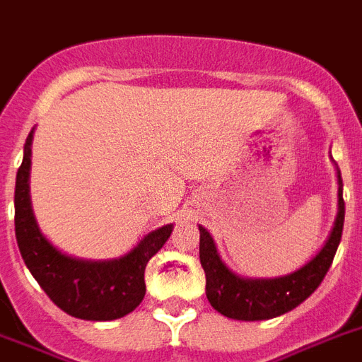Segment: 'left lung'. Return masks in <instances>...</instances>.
I'll list each match as a JSON object with an SVG mask.
<instances>
[{
	"instance_id": "obj_1",
	"label": "left lung",
	"mask_w": 362,
	"mask_h": 362,
	"mask_svg": "<svg viewBox=\"0 0 362 362\" xmlns=\"http://www.w3.org/2000/svg\"><path fill=\"white\" fill-rule=\"evenodd\" d=\"M339 177V213L324 247L300 270L274 279H247L233 274L222 262L213 237L199 226V261L205 270V292L209 303L220 315L233 320H270L296 309L324 281L344 228L342 179Z\"/></svg>"
}]
</instances>
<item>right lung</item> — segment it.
Segmentation results:
<instances>
[{"instance_id":"right-lung-1","label":"right lung","mask_w":362,"mask_h":362,"mask_svg":"<svg viewBox=\"0 0 362 362\" xmlns=\"http://www.w3.org/2000/svg\"><path fill=\"white\" fill-rule=\"evenodd\" d=\"M31 142L33 131L23 146L14 188V229L23 262L49 300L70 316L107 322L129 315L146 294V264L168 240L174 226L168 223L148 233L129 253L112 261H83L64 255L42 235L33 214Z\"/></svg>"}]
</instances>
